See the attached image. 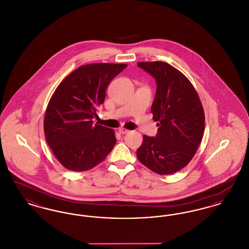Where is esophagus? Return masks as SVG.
<instances>
[{"label": "esophagus", "mask_w": 249, "mask_h": 249, "mask_svg": "<svg viewBox=\"0 0 249 249\" xmlns=\"http://www.w3.org/2000/svg\"><path fill=\"white\" fill-rule=\"evenodd\" d=\"M119 131L121 134H126V133H128L130 130H127V129H125V128H120Z\"/></svg>", "instance_id": "esophagus-1"}]
</instances>
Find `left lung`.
Instances as JSON below:
<instances>
[{"label":"left lung","mask_w":249,"mask_h":249,"mask_svg":"<svg viewBox=\"0 0 249 249\" xmlns=\"http://www.w3.org/2000/svg\"><path fill=\"white\" fill-rule=\"evenodd\" d=\"M137 65L156 79L151 112L159 127L156 137L142 136L137 158L156 174H174L190 163L201 143L205 119L201 100L190 80L169 63Z\"/></svg>","instance_id":"8db88e82"}]
</instances>
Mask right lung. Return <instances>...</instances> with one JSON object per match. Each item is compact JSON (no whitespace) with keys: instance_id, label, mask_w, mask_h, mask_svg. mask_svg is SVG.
<instances>
[{"instance_id":"add662e5","label":"right lung","mask_w":249,"mask_h":249,"mask_svg":"<svg viewBox=\"0 0 249 249\" xmlns=\"http://www.w3.org/2000/svg\"><path fill=\"white\" fill-rule=\"evenodd\" d=\"M127 64L91 63L71 71L48 103L44 131L53 154L66 169H92L114 148L115 130L93 124L107 87Z\"/></svg>"}]
</instances>
